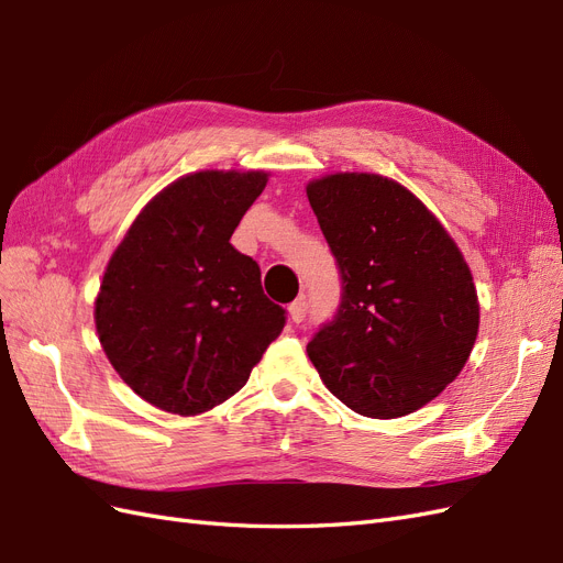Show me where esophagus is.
I'll return each mask as SVG.
<instances>
[{"instance_id": "1", "label": "esophagus", "mask_w": 563, "mask_h": 563, "mask_svg": "<svg viewBox=\"0 0 563 563\" xmlns=\"http://www.w3.org/2000/svg\"><path fill=\"white\" fill-rule=\"evenodd\" d=\"M290 318H292V323H301L303 318H307V311H309V303H307V299H295L292 303H290Z\"/></svg>"}]
</instances>
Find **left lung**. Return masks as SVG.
Segmentation results:
<instances>
[{"label":"left lung","instance_id":"1","mask_svg":"<svg viewBox=\"0 0 563 563\" xmlns=\"http://www.w3.org/2000/svg\"><path fill=\"white\" fill-rule=\"evenodd\" d=\"M307 196L342 278V301L307 353L353 412L394 420L427 406L478 334L472 271L427 207L379 174H330Z\"/></svg>","mask_w":563,"mask_h":563}]
</instances>
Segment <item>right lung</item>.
I'll return each instance as SVG.
<instances>
[{
    "instance_id": "add662e5",
    "label": "right lung",
    "mask_w": 563,
    "mask_h": 563,
    "mask_svg": "<svg viewBox=\"0 0 563 563\" xmlns=\"http://www.w3.org/2000/svg\"><path fill=\"white\" fill-rule=\"evenodd\" d=\"M264 172H196L143 207L103 273L96 332L108 361L159 410L198 415L245 387L285 328L262 271L231 245Z\"/></svg>"
}]
</instances>
